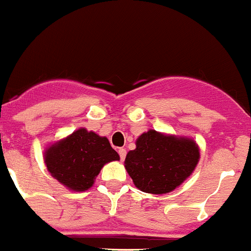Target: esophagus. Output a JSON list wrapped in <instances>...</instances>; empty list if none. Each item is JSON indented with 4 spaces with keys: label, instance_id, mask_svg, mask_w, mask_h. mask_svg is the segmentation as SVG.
Instances as JSON below:
<instances>
[{
    "label": "esophagus",
    "instance_id": "34e87169",
    "mask_svg": "<svg viewBox=\"0 0 251 251\" xmlns=\"http://www.w3.org/2000/svg\"><path fill=\"white\" fill-rule=\"evenodd\" d=\"M118 153H119V157H121V160L126 159V154H127V151L124 148H119L118 149Z\"/></svg>",
    "mask_w": 251,
    "mask_h": 251
}]
</instances>
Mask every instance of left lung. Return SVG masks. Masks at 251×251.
Segmentation results:
<instances>
[{"instance_id":"obj_1","label":"left lung","mask_w":251,"mask_h":251,"mask_svg":"<svg viewBox=\"0 0 251 251\" xmlns=\"http://www.w3.org/2000/svg\"><path fill=\"white\" fill-rule=\"evenodd\" d=\"M199 159L201 149L193 138L149 129L137 138L124 167L139 190L167 194L192 176Z\"/></svg>"}]
</instances>
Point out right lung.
<instances>
[{
	"mask_svg": "<svg viewBox=\"0 0 251 251\" xmlns=\"http://www.w3.org/2000/svg\"><path fill=\"white\" fill-rule=\"evenodd\" d=\"M45 164L50 176L73 192H84L94 184L96 176L107 163L119 155L105 137L79 128L46 148Z\"/></svg>",
	"mask_w": 251,
	"mask_h": 251,
	"instance_id": "add662e5",
	"label": "right lung"
}]
</instances>
